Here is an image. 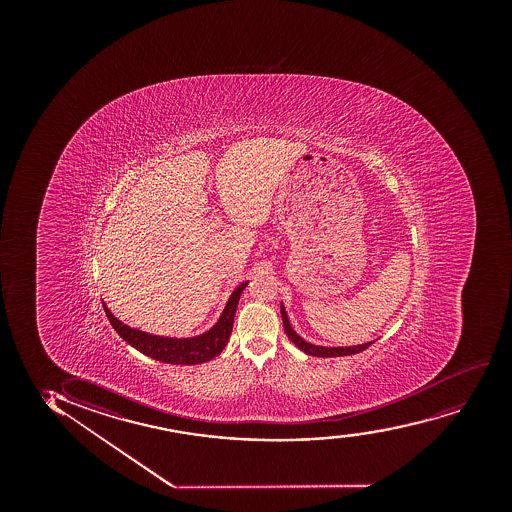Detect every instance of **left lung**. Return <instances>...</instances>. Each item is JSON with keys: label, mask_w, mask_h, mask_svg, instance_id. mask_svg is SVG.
<instances>
[{"label": "left lung", "mask_w": 512, "mask_h": 512, "mask_svg": "<svg viewBox=\"0 0 512 512\" xmlns=\"http://www.w3.org/2000/svg\"><path fill=\"white\" fill-rule=\"evenodd\" d=\"M280 312H282L283 328H285V333H287L290 341H292L299 350L307 353V355H312V357H345V355H355V353L362 352L365 348L371 347L372 343H374V341H367V343L353 345V347H321V345H314V343H309V341L304 340V338L292 328L290 319H288L287 309H285L283 302L280 304Z\"/></svg>", "instance_id": "8db88e82"}]
</instances>
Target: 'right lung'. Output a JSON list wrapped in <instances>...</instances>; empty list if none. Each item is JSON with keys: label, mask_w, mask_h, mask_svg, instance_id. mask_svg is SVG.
<instances>
[{"label": "right lung", "mask_w": 512, "mask_h": 512, "mask_svg": "<svg viewBox=\"0 0 512 512\" xmlns=\"http://www.w3.org/2000/svg\"><path fill=\"white\" fill-rule=\"evenodd\" d=\"M247 282H242L239 287H235L234 292L230 294L224 311L217 319V323L212 328L206 329L205 333L196 336H186V338H176V336H160L141 331L138 328H131L123 321H119L111 309L104 304L107 318L111 321L112 328L116 329L121 338L128 345L136 348L138 352L147 355L150 359L159 360L164 364L172 365H196L215 359L220 352L224 350L230 333H232V324H234L235 309L241 299L242 290L246 288Z\"/></svg>", "instance_id": "obj_1"}]
</instances>
